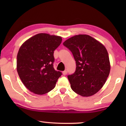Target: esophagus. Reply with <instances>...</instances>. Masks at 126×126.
<instances>
[{
    "mask_svg": "<svg viewBox=\"0 0 126 126\" xmlns=\"http://www.w3.org/2000/svg\"><path fill=\"white\" fill-rule=\"evenodd\" d=\"M67 73H68V71H67V70H65V71H63V75H64V76L66 75Z\"/></svg>",
    "mask_w": 126,
    "mask_h": 126,
    "instance_id": "esophagus-1",
    "label": "esophagus"
}]
</instances>
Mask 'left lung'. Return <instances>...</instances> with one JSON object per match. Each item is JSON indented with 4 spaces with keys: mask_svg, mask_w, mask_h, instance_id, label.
<instances>
[{
    "mask_svg": "<svg viewBox=\"0 0 126 126\" xmlns=\"http://www.w3.org/2000/svg\"><path fill=\"white\" fill-rule=\"evenodd\" d=\"M63 45L71 51L76 63L75 73L68 76L72 90L84 97L96 94L104 85L110 72L106 48L85 34L73 36Z\"/></svg>",
    "mask_w": 126,
    "mask_h": 126,
    "instance_id": "8db88e82",
    "label": "left lung"
}]
</instances>
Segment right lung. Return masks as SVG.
Masks as SVG:
<instances>
[{
  "mask_svg": "<svg viewBox=\"0 0 126 126\" xmlns=\"http://www.w3.org/2000/svg\"><path fill=\"white\" fill-rule=\"evenodd\" d=\"M61 42L60 36L39 33L26 41L19 49L17 72L25 87L34 94L50 92L62 75L53 68L54 51Z\"/></svg>",
  "mask_w": 126,
  "mask_h": 126,
  "instance_id": "add662e5",
  "label": "right lung"
}]
</instances>
